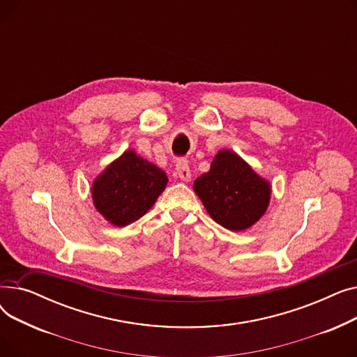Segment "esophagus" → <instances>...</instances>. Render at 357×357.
Listing matches in <instances>:
<instances>
[{
    "mask_svg": "<svg viewBox=\"0 0 357 357\" xmlns=\"http://www.w3.org/2000/svg\"><path fill=\"white\" fill-rule=\"evenodd\" d=\"M176 175H178L182 181H185V182L191 181L190 165H188V162H186L185 159H179V160H178V163H176Z\"/></svg>",
    "mask_w": 357,
    "mask_h": 357,
    "instance_id": "esophagus-1",
    "label": "esophagus"
}]
</instances>
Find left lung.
I'll return each mask as SVG.
<instances>
[{
    "label": "left lung",
    "mask_w": 357,
    "mask_h": 357,
    "mask_svg": "<svg viewBox=\"0 0 357 357\" xmlns=\"http://www.w3.org/2000/svg\"><path fill=\"white\" fill-rule=\"evenodd\" d=\"M194 191L211 218L231 231L252 227L268 210L271 185L231 150H220Z\"/></svg>",
    "instance_id": "left-lung-1"
}]
</instances>
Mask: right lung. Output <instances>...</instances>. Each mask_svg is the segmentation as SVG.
<instances>
[{
    "label": "right lung",
    "instance_id": "right-lung-1",
    "mask_svg": "<svg viewBox=\"0 0 357 357\" xmlns=\"http://www.w3.org/2000/svg\"><path fill=\"white\" fill-rule=\"evenodd\" d=\"M166 183L167 176L160 167L137 156L135 150H126L93 181L92 201L105 220L124 227L153 207Z\"/></svg>",
    "mask_w": 357,
    "mask_h": 357
}]
</instances>
